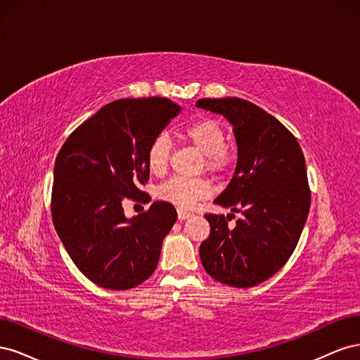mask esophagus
Masks as SVG:
<instances>
[{"label": "esophagus", "instance_id": "1", "mask_svg": "<svg viewBox=\"0 0 360 360\" xmlns=\"http://www.w3.org/2000/svg\"><path fill=\"white\" fill-rule=\"evenodd\" d=\"M191 214H192V213H191V212H186V210H181V209H179V210H177V217H179V221L188 219V217H189Z\"/></svg>", "mask_w": 360, "mask_h": 360}]
</instances>
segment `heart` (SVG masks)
<instances>
[{
  "label": "heart",
  "mask_w": 360,
  "mask_h": 360,
  "mask_svg": "<svg viewBox=\"0 0 360 360\" xmlns=\"http://www.w3.org/2000/svg\"><path fill=\"white\" fill-rule=\"evenodd\" d=\"M184 136L197 147L205 158V168L213 174H222L231 167L233 156L226 148L225 129L212 118H201L184 127ZM171 139L159 134L147 148V167L160 176L167 171L171 159ZM212 193L210 183L204 179L172 177L158 189V197L179 209H191L200 200Z\"/></svg>",
  "instance_id": "1"
}]
</instances>
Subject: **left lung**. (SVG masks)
<instances>
[{
	"label": "left lung",
	"instance_id": "8db88e82",
	"mask_svg": "<svg viewBox=\"0 0 360 360\" xmlns=\"http://www.w3.org/2000/svg\"><path fill=\"white\" fill-rule=\"evenodd\" d=\"M198 108L224 115L237 143L234 177L213 202L240 212L205 214L210 236L200 246L201 263L213 279L249 288L274 276L296 249L308 219L311 192L297 139L259 106L238 97L200 99Z\"/></svg>",
	"mask_w": 360,
	"mask_h": 360
}]
</instances>
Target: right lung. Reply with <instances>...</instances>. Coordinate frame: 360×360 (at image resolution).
<instances>
[{
	"label": "right lung",
	"instance_id": "add662e5",
	"mask_svg": "<svg viewBox=\"0 0 360 360\" xmlns=\"http://www.w3.org/2000/svg\"><path fill=\"white\" fill-rule=\"evenodd\" d=\"M180 111L167 97L111 102L76 127L57 155L53 226L76 267L99 287L134 288L158 267L176 209L155 201L127 219L123 201L144 193L147 148Z\"/></svg>",
	"mask_w": 360,
	"mask_h": 360
}]
</instances>
